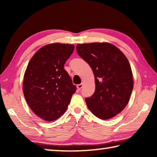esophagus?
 <instances>
[{
  "label": "esophagus",
  "instance_id": "esophagus-1",
  "mask_svg": "<svg viewBox=\"0 0 157 157\" xmlns=\"http://www.w3.org/2000/svg\"><path fill=\"white\" fill-rule=\"evenodd\" d=\"M82 87H83V84H82V83L77 85V88H78V90H80L82 88Z\"/></svg>",
  "mask_w": 157,
  "mask_h": 157
}]
</instances>
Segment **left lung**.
I'll return each mask as SVG.
<instances>
[{"label":"left lung","mask_w":157,"mask_h":157,"mask_svg":"<svg viewBox=\"0 0 157 157\" xmlns=\"http://www.w3.org/2000/svg\"><path fill=\"white\" fill-rule=\"evenodd\" d=\"M76 49L95 76V90L85 99L87 107L100 119L113 118L126 107L134 87L128 59L109 43L78 44Z\"/></svg>","instance_id":"obj_1"}]
</instances>
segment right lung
<instances>
[{"label":"right lung","instance_id":"1","mask_svg":"<svg viewBox=\"0 0 157 157\" xmlns=\"http://www.w3.org/2000/svg\"><path fill=\"white\" fill-rule=\"evenodd\" d=\"M74 48L72 44L46 45L28 63L23 78V94L33 112L44 121L59 118L76 91L75 85L63 68Z\"/></svg>","mask_w":157,"mask_h":157}]
</instances>
